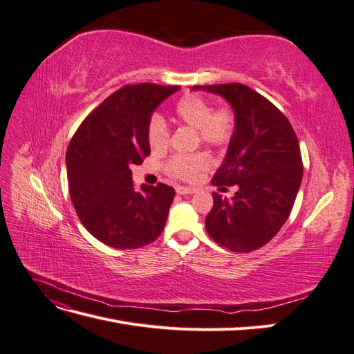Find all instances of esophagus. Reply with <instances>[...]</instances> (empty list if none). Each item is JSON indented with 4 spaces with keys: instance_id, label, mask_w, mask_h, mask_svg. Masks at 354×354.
<instances>
[{
    "instance_id": "34e87169",
    "label": "esophagus",
    "mask_w": 354,
    "mask_h": 354,
    "mask_svg": "<svg viewBox=\"0 0 354 354\" xmlns=\"http://www.w3.org/2000/svg\"><path fill=\"white\" fill-rule=\"evenodd\" d=\"M176 192L178 195H192V194H195V189L185 187V186H177Z\"/></svg>"
}]
</instances>
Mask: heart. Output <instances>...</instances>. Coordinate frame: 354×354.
<instances>
[{
	"label": "heart",
	"instance_id": "heart-1",
	"mask_svg": "<svg viewBox=\"0 0 354 354\" xmlns=\"http://www.w3.org/2000/svg\"><path fill=\"white\" fill-rule=\"evenodd\" d=\"M177 122L195 128L201 142L211 147L223 149L230 145L236 130V116L230 106H220L212 109L211 103L196 94H187L174 106ZM147 142L155 152H162L169 142V130L159 115H153L147 125ZM209 165L207 153L198 152L192 155H176L165 164L167 174L192 180Z\"/></svg>",
	"mask_w": 354,
	"mask_h": 354
}]
</instances>
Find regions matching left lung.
Instances as JSON below:
<instances>
[{"label":"left lung","mask_w":354,"mask_h":354,"mask_svg":"<svg viewBox=\"0 0 354 354\" xmlns=\"http://www.w3.org/2000/svg\"><path fill=\"white\" fill-rule=\"evenodd\" d=\"M226 99L236 130L211 183L234 187L232 198L212 194L205 218L212 241L233 252H250L272 241L288 220L303 180L298 138L288 118L261 94L239 82L196 85Z\"/></svg>","instance_id":"1"}]
</instances>
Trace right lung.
Returning a JSON list of instances; mask_svg holds the SVG:
<instances>
[{
	"mask_svg": "<svg viewBox=\"0 0 354 354\" xmlns=\"http://www.w3.org/2000/svg\"><path fill=\"white\" fill-rule=\"evenodd\" d=\"M177 85L134 84L115 91L73 134L66 152L72 203L84 227L116 250H134L162 233L176 192L133 185L131 167L151 155L147 125Z\"/></svg>",
	"mask_w": 354,
	"mask_h": 354,
	"instance_id": "right-lung-1",
	"label": "right lung"
}]
</instances>
